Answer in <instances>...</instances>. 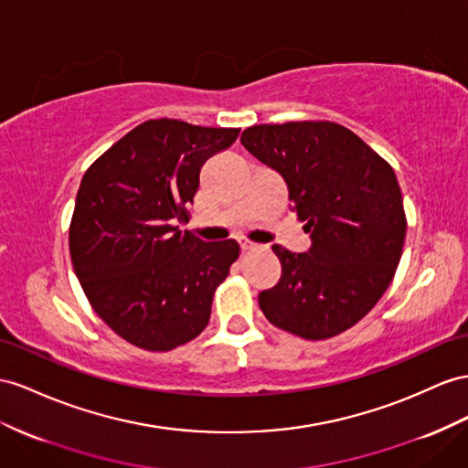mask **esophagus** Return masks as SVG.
<instances>
[{"instance_id": "34e87169", "label": "esophagus", "mask_w": 468, "mask_h": 468, "mask_svg": "<svg viewBox=\"0 0 468 468\" xmlns=\"http://www.w3.org/2000/svg\"><path fill=\"white\" fill-rule=\"evenodd\" d=\"M241 249H243V250H257L259 245H257V243H250V241H243V243H241Z\"/></svg>"}]
</instances>
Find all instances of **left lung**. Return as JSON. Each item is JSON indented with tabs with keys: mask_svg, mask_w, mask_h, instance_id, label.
<instances>
[{
	"mask_svg": "<svg viewBox=\"0 0 468 468\" xmlns=\"http://www.w3.org/2000/svg\"><path fill=\"white\" fill-rule=\"evenodd\" d=\"M241 144L289 187L310 233L306 253L272 245L281 281L259 294L271 324L304 340L352 328L388 291L405 243V211L391 165L334 122L257 124Z\"/></svg>",
	"mask_w": 468,
	"mask_h": 468,
	"instance_id": "obj_1",
	"label": "left lung"
}]
</instances>
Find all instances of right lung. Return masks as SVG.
Segmentation results:
<instances>
[{
    "instance_id": "add662e5",
    "label": "right lung",
    "mask_w": 468,
    "mask_h": 468,
    "mask_svg": "<svg viewBox=\"0 0 468 468\" xmlns=\"http://www.w3.org/2000/svg\"><path fill=\"white\" fill-rule=\"evenodd\" d=\"M237 136L239 128L148 120L82 176L70 261L94 313L138 348L174 350L207 326L239 245L206 243L177 223L187 221L203 164Z\"/></svg>"
}]
</instances>
